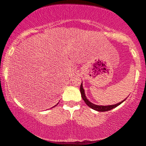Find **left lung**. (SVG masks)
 I'll list each match as a JSON object with an SVG mask.
<instances>
[{
  "label": "left lung",
  "mask_w": 146,
  "mask_h": 146,
  "mask_svg": "<svg viewBox=\"0 0 146 146\" xmlns=\"http://www.w3.org/2000/svg\"><path fill=\"white\" fill-rule=\"evenodd\" d=\"M80 92H81V94H82V98L84 100V102H86V104L88 105V106L90 107V108H92L93 110H96V111H98V112H106V111H108V110L113 109V108H116V107H117L118 106H119L121 103H123L125 100H126V98H125V100H123V101H121V102H119V103H117V104H115L113 105H108V106L96 105V104H94V103L90 102L89 100L87 98L86 94H85V90L84 89V88H83L82 82V84H81V86H80Z\"/></svg>",
  "instance_id": "left-lung-1"
}]
</instances>
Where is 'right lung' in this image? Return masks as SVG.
<instances>
[{
  "mask_svg": "<svg viewBox=\"0 0 146 146\" xmlns=\"http://www.w3.org/2000/svg\"><path fill=\"white\" fill-rule=\"evenodd\" d=\"M57 104H58V103H57V104H56V105H55V106H56V105H57ZM54 106H53V107H52V108H54Z\"/></svg>",
  "mask_w": 146,
  "mask_h": 146,
  "instance_id": "obj_1",
  "label": "right lung"
}]
</instances>
